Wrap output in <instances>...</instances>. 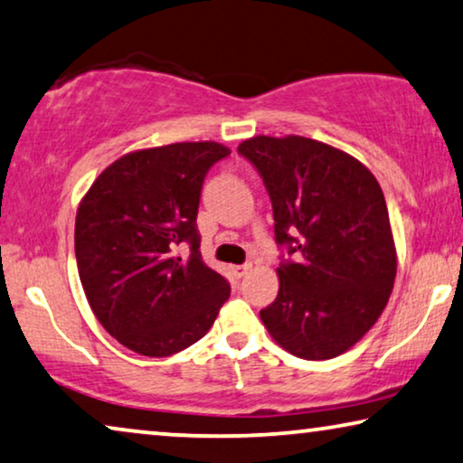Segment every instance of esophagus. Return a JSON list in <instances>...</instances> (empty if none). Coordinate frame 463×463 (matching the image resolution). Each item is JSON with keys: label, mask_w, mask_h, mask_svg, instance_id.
<instances>
[{"label": "esophagus", "mask_w": 463, "mask_h": 463, "mask_svg": "<svg viewBox=\"0 0 463 463\" xmlns=\"http://www.w3.org/2000/svg\"><path fill=\"white\" fill-rule=\"evenodd\" d=\"M231 270H232V274H234V279H243V276H247V272L251 270V264H241V266H232Z\"/></svg>", "instance_id": "obj_1"}]
</instances>
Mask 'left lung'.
Listing matches in <instances>:
<instances>
[{"mask_svg":"<svg viewBox=\"0 0 463 463\" xmlns=\"http://www.w3.org/2000/svg\"><path fill=\"white\" fill-rule=\"evenodd\" d=\"M239 154L270 195L280 288L260 318L301 360H330L374 326L397 274L389 210L374 175L326 143L253 137Z\"/></svg>","mask_w":463,"mask_h":463,"instance_id":"1","label":"left lung"}]
</instances>
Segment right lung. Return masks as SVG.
Returning a JSON list of instances; mask_svg holds the SVG:
<instances>
[{"mask_svg":"<svg viewBox=\"0 0 463 463\" xmlns=\"http://www.w3.org/2000/svg\"><path fill=\"white\" fill-rule=\"evenodd\" d=\"M226 156L213 141L133 151L82 197L74 224L82 288L101 326L135 354L187 349L229 299V282L202 260L197 231L205 175Z\"/></svg>","mask_w":463,"mask_h":463,"instance_id":"obj_1","label":"right lung"}]
</instances>
